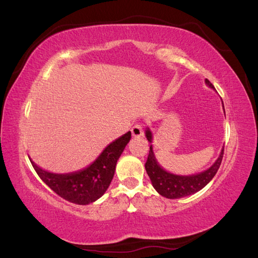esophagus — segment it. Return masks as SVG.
Segmentation results:
<instances>
[{"label": "esophagus", "instance_id": "34e87169", "mask_svg": "<svg viewBox=\"0 0 258 258\" xmlns=\"http://www.w3.org/2000/svg\"><path fill=\"white\" fill-rule=\"evenodd\" d=\"M132 136L134 138H139V137L143 136V129H142L141 125L136 124V125L133 126V128H132Z\"/></svg>", "mask_w": 258, "mask_h": 258}]
</instances>
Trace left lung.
<instances>
[{"label":"left lung","mask_w":258,"mask_h":258,"mask_svg":"<svg viewBox=\"0 0 258 258\" xmlns=\"http://www.w3.org/2000/svg\"><path fill=\"white\" fill-rule=\"evenodd\" d=\"M205 84L209 86L210 88L214 89V86L210 83V80L205 79ZM223 110H224V106H223ZM145 136L147 138V141L151 143L150 154H148L147 162L145 164L146 172L148 174V177H150L153 187H154L155 190L159 192L161 196L170 198V200L190 196L192 194H196L197 191H200L201 189L204 188L206 184L214 178V175L216 174V172H218V170L220 168L221 162H222L224 147L221 150L220 155L214 163L205 171H202L200 173L189 174V175L171 173L169 171L163 169V166H161L159 161L156 159V156L154 154V150H153V145H152L153 134L148 126L145 130Z\"/></svg>","instance_id":"obj_1"}]
</instances>
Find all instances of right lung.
<instances>
[{"instance_id": "right-lung-1", "label": "right lung", "mask_w": 258, "mask_h": 258, "mask_svg": "<svg viewBox=\"0 0 258 258\" xmlns=\"http://www.w3.org/2000/svg\"><path fill=\"white\" fill-rule=\"evenodd\" d=\"M132 138V133L122 135L104 148L97 159L85 169L69 173H54L40 168L29 160L39 178L66 201L87 205L101 198L113 179L116 162Z\"/></svg>"}]
</instances>
